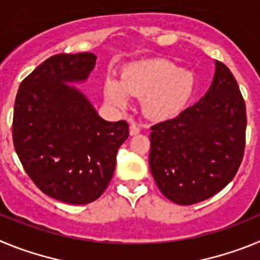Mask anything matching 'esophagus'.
I'll use <instances>...</instances> for the list:
<instances>
[{
	"mask_svg": "<svg viewBox=\"0 0 260 260\" xmlns=\"http://www.w3.org/2000/svg\"><path fill=\"white\" fill-rule=\"evenodd\" d=\"M141 126L138 125V123H135V122H132L130 123V135H137V134H139V133H141Z\"/></svg>",
	"mask_w": 260,
	"mask_h": 260,
	"instance_id": "esophagus-1",
	"label": "esophagus"
}]
</instances>
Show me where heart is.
Listing matches in <instances>:
<instances>
[{
  "label": "heart",
  "instance_id": "heart-1",
  "mask_svg": "<svg viewBox=\"0 0 260 260\" xmlns=\"http://www.w3.org/2000/svg\"><path fill=\"white\" fill-rule=\"evenodd\" d=\"M195 88L194 75L167 59H150L126 66L121 79L108 77L104 82L107 102L125 108L128 96L142 99L144 116L167 121L183 112Z\"/></svg>",
  "mask_w": 260,
  "mask_h": 260
}]
</instances>
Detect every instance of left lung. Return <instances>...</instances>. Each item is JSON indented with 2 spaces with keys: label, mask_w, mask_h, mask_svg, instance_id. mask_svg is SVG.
<instances>
[{
  "label": "left lung",
  "mask_w": 260,
  "mask_h": 260,
  "mask_svg": "<svg viewBox=\"0 0 260 260\" xmlns=\"http://www.w3.org/2000/svg\"><path fill=\"white\" fill-rule=\"evenodd\" d=\"M215 65L212 84L198 103L151 127V173L165 198L181 206L224 189L245 152V100L231 70Z\"/></svg>",
  "instance_id": "8db88e82"
}]
</instances>
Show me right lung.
I'll return each instance as SVG.
<instances>
[{"label":"right lung","instance_id":"right-lung-1","mask_svg":"<svg viewBox=\"0 0 260 260\" xmlns=\"http://www.w3.org/2000/svg\"><path fill=\"white\" fill-rule=\"evenodd\" d=\"M92 53L56 54L22 80L13 117V143L28 177L44 194L70 204L102 197L127 139L126 121L99 117L68 82L86 80Z\"/></svg>","mask_w":260,"mask_h":260}]
</instances>
